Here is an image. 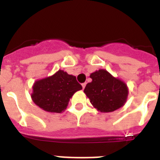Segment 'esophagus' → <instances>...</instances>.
<instances>
[{"label":"esophagus","instance_id":"34e87169","mask_svg":"<svg viewBox=\"0 0 160 160\" xmlns=\"http://www.w3.org/2000/svg\"><path fill=\"white\" fill-rule=\"evenodd\" d=\"M86 85H87V83H82V88L84 89L85 87H86Z\"/></svg>","mask_w":160,"mask_h":160}]
</instances>
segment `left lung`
Masks as SVG:
<instances>
[{
    "mask_svg": "<svg viewBox=\"0 0 160 160\" xmlns=\"http://www.w3.org/2000/svg\"><path fill=\"white\" fill-rule=\"evenodd\" d=\"M90 78L92 82L87 83L84 93L98 111L112 112L125 104L128 96L125 82L113 77L105 70H96Z\"/></svg>",
    "mask_w": 160,
    "mask_h": 160,
    "instance_id": "1",
    "label": "left lung"
}]
</instances>
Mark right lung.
<instances>
[{"label": "right lung", "instance_id": "add662e5", "mask_svg": "<svg viewBox=\"0 0 160 160\" xmlns=\"http://www.w3.org/2000/svg\"><path fill=\"white\" fill-rule=\"evenodd\" d=\"M82 89L75 76L60 70L50 77L35 82L31 98L44 111L61 113L66 110L73 94Z\"/></svg>", "mask_w": 160, "mask_h": 160}]
</instances>
